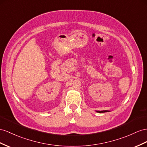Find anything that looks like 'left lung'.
<instances>
[{
	"label": "left lung",
	"mask_w": 147,
	"mask_h": 147,
	"mask_svg": "<svg viewBox=\"0 0 147 147\" xmlns=\"http://www.w3.org/2000/svg\"><path fill=\"white\" fill-rule=\"evenodd\" d=\"M96 112H99V113H103V112H109V111H96Z\"/></svg>",
	"instance_id": "1"
}]
</instances>
